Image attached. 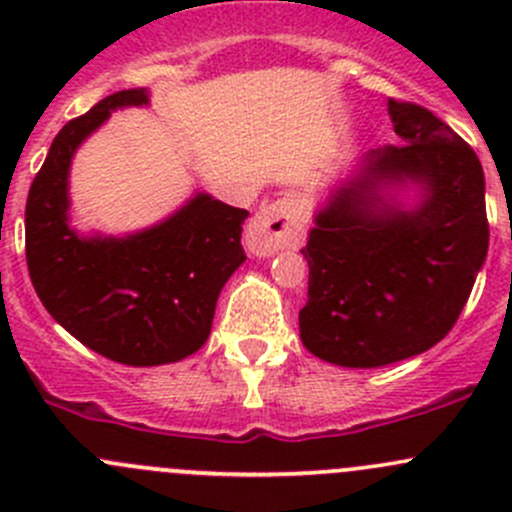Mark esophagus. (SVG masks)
Returning <instances> with one entry per match:
<instances>
[{"label":"esophagus","instance_id":"34e87169","mask_svg":"<svg viewBox=\"0 0 512 512\" xmlns=\"http://www.w3.org/2000/svg\"><path fill=\"white\" fill-rule=\"evenodd\" d=\"M304 225L307 220L302 205L294 198H280L255 215L247 230V245L255 255H272L285 247H297Z\"/></svg>","mask_w":512,"mask_h":512}]
</instances>
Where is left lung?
<instances>
[{
	"label": "left lung",
	"mask_w": 512,
	"mask_h": 512,
	"mask_svg": "<svg viewBox=\"0 0 512 512\" xmlns=\"http://www.w3.org/2000/svg\"><path fill=\"white\" fill-rule=\"evenodd\" d=\"M401 146L364 168L317 215L302 255L304 347L352 369L394 364L441 342L461 317L488 252L485 180L471 146L414 101L389 98ZM411 177L429 195L414 214L379 211L381 179Z\"/></svg>",
	"instance_id": "obj_1"
}]
</instances>
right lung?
<instances>
[{
  "instance_id": "1",
  "label": "right lung",
  "mask_w": 512,
  "mask_h": 512,
  "mask_svg": "<svg viewBox=\"0 0 512 512\" xmlns=\"http://www.w3.org/2000/svg\"><path fill=\"white\" fill-rule=\"evenodd\" d=\"M148 103L143 89L98 101L56 133L27 198V267L46 312L106 359L158 366L198 352L215 302L245 262L250 213L198 195L180 213L126 240H84L66 225L71 156L118 106Z\"/></svg>"
}]
</instances>
